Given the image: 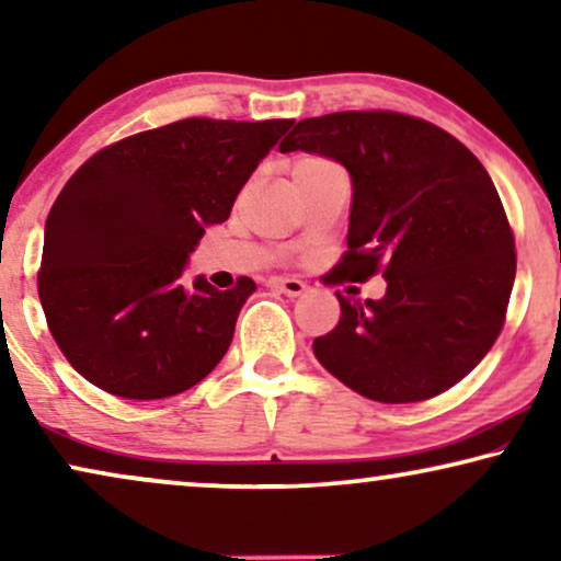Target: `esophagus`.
Masks as SVG:
<instances>
[{
	"label": "esophagus",
	"mask_w": 561,
	"mask_h": 561,
	"mask_svg": "<svg viewBox=\"0 0 561 561\" xmlns=\"http://www.w3.org/2000/svg\"><path fill=\"white\" fill-rule=\"evenodd\" d=\"M267 286L278 290V294L290 296V298L306 294V288H309L304 280H298V278H271L267 280Z\"/></svg>",
	"instance_id": "esophagus-1"
}]
</instances>
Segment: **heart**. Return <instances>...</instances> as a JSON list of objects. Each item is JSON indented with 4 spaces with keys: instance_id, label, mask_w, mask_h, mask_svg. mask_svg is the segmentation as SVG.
<instances>
[{
    "instance_id": "heart-1",
    "label": "heart",
    "mask_w": 561,
    "mask_h": 561,
    "mask_svg": "<svg viewBox=\"0 0 561 561\" xmlns=\"http://www.w3.org/2000/svg\"><path fill=\"white\" fill-rule=\"evenodd\" d=\"M332 163H327L324 158L317 156H298L294 163H290V181H301L306 175H313L317 171H324Z\"/></svg>"
}]
</instances>
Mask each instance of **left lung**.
Listing matches in <instances>:
<instances>
[{"mask_svg":"<svg viewBox=\"0 0 561 561\" xmlns=\"http://www.w3.org/2000/svg\"><path fill=\"white\" fill-rule=\"evenodd\" d=\"M280 152L347 168V255L334 273L382 271L386 296L340 298L342 317L313 340L336 380L380 403H416L474 370L503 329L516 248L501 196L478 158L432 122L396 112L301 119Z\"/></svg>","mask_w":561,"mask_h":561,"instance_id":"obj_1","label":"left lung"}]
</instances>
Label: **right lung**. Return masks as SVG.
Returning <instances> with one entry per match:
<instances>
[{
	"instance_id": "1",
	"label": "right lung",
	"mask_w": 561,
	"mask_h": 561,
	"mask_svg": "<svg viewBox=\"0 0 561 561\" xmlns=\"http://www.w3.org/2000/svg\"><path fill=\"white\" fill-rule=\"evenodd\" d=\"M294 119H181L89 158L45 221L37 294L73 370L106 393L156 401L194 388L229 350L255 283L183 286L206 227Z\"/></svg>"
}]
</instances>
